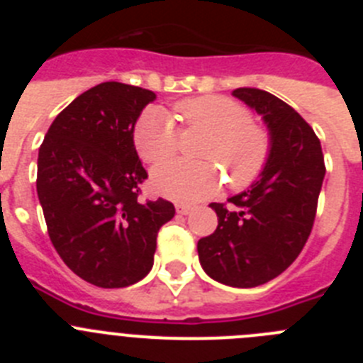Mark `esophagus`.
Here are the masks:
<instances>
[{"label":"esophagus","instance_id":"obj_1","mask_svg":"<svg viewBox=\"0 0 363 363\" xmlns=\"http://www.w3.org/2000/svg\"><path fill=\"white\" fill-rule=\"evenodd\" d=\"M176 213H178V214H184V216H187V214L192 213V207H191V205L178 203V205H176Z\"/></svg>","mask_w":363,"mask_h":363}]
</instances>
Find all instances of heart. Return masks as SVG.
I'll return each mask as SVG.
<instances>
[{
    "mask_svg": "<svg viewBox=\"0 0 363 363\" xmlns=\"http://www.w3.org/2000/svg\"><path fill=\"white\" fill-rule=\"evenodd\" d=\"M189 127L211 133L201 149V158L220 163L229 184L247 187L264 171L271 154V134L252 123L251 111L227 96H200L176 105ZM134 145L147 163L171 158L178 147V130L163 108L152 107L134 125ZM220 169L212 162H167L152 171V187L162 196L184 203L200 201L220 187Z\"/></svg>",
    "mask_w": 363,
    "mask_h": 363,
    "instance_id": "b5f03b06",
    "label": "heart"
}]
</instances>
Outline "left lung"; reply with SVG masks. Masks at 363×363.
I'll return each mask as SVG.
<instances>
[{
  "label": "left lung",
  "mask_w": 363,
  "mask_h": 363,
  "mask_svg": "<svg viewBox=\"0 0 363 363\" xmlns=\"http://www.w3.org/2000/svg\"><path fill=\"white\" fill-rule=\"evenodd\" d=\"M264 118L271 154L259 178L225 203H211L218 227L198 242V258L213 280L256 287L285 271L313 229L325 165L318 136L291 105L267 91H233Z\"/></svg>",
  "instance_id": "obj_1"
}]
</instances>
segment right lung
<instances>
[{
	"label": "right lung",
	"instance_id": "add662e5",
	"mask_svg": "<svg viewBox=\"0 0 363 363\" xmlns=\"http://www.w3.org/2000/svg\"><path fill=\"white\" fill-rule=\"evenodd\" d=\"M156 99L142 86L105 82L63 108L38 154V198L50 242L67 267L104 289L149 274L156 236L174 205L140 201L147 171L134 125Z\"/></svg>",
	"mask_w": 363,
	"mask_h": 363
}]
</instances>
